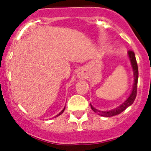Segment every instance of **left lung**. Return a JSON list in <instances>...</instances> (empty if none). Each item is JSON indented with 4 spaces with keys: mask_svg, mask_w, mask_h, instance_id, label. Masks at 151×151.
Instances as JSON below:
<instances>
[{
    "mask_svg": "<svg viewBox=\"0 0 151 151\" xmlns=\"http://www.w3.org/2000/svg\"><path fill=\"white\" fill-rule=\"evenodd\" d=\"M129 54V59H130L131 63H132V66L133 71H134V85H133V89L132 91V93H131L130 96L129 97L126 101L121 104L120 106H118L117 108L114 109V110H110V111H100V110H97L95 108H94L93 106L91 105V107L92 110L94 112V113H97V114L102 116H106V117H110L113 116L118 115L119 113H121L122 112H123L124 110L129 106L130 105H132L134 102V101L135 100L136 95H137V88H138V63H137V61H136L135 55H134V51L132 50H129L128 52Z\"/></svg>",
    "mask_w": 151,
    "mask_h": 151,
    "instance_id": "1",
    "label": "left lung"
}]
</instances>
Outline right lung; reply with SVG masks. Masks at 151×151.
<instances>
[{
  "label": "right lung",
  "instance_id": "obj_1",
  "mask_svg": "<svg viewBox=\"0 0 151 151\" xmlns=\"http://www.w3.org/2000/svg\"><path fill=\"white\" fill-rule=\"evenodd\" d=\"M64 110H65V107H64V108H63V110H62V111H61V112H60V113H59V114H57V116H54V117H57V116H60V114H62V113H63Z\"/></svg>",
  "mask_w": 151,
  "mask_h": 151
}]
</instances>
